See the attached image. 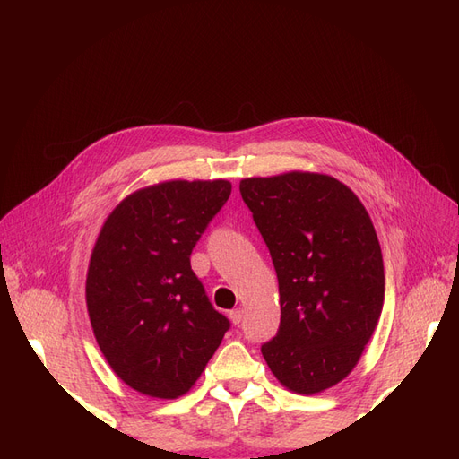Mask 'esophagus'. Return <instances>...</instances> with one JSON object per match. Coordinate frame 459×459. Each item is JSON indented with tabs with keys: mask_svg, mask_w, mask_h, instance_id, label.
Segmentation results:
<instances>
[{
	"mask_svg": "<svg viewBox=\"0 0 459 459\" xmlns=\"http://www.w3.org/2000/svg\"><path fill=\"white\" fill-rule=\"evenodd\" d=\"M230 319H231L233 325H239V324L243 322V310H241V308L231 310V312H230Z\"/></svg>",
	"mask_w": 459,
	"mask_h": 459,
	"instance_id": "esophagus-1",
	"label": "esophagus"
}]
</instances>
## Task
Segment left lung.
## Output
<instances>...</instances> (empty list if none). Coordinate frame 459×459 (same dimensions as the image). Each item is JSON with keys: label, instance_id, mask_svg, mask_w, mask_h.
<instances>
[{"label": "left lung", "instance_id": "8db88e82", "mask_svg": "<svg viewBox=\"0 0 459 459\" xmlns=\"http://www.w3.org/2000/svg\"><path fill=\"white\" fill-rule=\"evenodd\" d=\"M239 191L280 281L281 324L262 356L289 391L324 393L356 368L381 317L385 268L373 221L327 174L245 178Z\"/></svg>", "mask_w": 459, "mask_h": 459}]
</instances>
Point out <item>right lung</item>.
I'll return each instance as SVG.
<instances>
[{
  "label": "right lung",
  "mask_w": 459,
  "mask_h": 459,
  "mask_svg": "<svg viewBox=\"0 0 459 459\" xmlns=\"http://www.w3.org/2000/svg\"><path fill=\"white\" fill-rule=\"evenodd\" d=\"M230 193L228 179L142 187L97 235L86 275L93 335L117 377L145 396L189 393L230 329L189 262Z\"/></svg>",
  "instance_id": "1"
}]
</instances>
